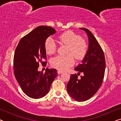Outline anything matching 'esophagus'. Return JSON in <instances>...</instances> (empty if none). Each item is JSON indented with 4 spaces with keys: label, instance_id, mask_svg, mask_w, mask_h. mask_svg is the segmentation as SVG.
<instances>
[{
    "label": "esophagus",
    "instance_id": "esophagus-1",
    "mask_svg": "<svg viewBox=\"0 0 121 121\" xmlns=\"http://www.w3.org/2000/svg\"><path fill=\"white\" fill-rule=\"evenodd\" d=\"M57 73H58V74H60L63 73V72H62V71H61V70H58L57 71Z\"/></svg>",
    "mask_w": 121,
    "mask_h": 121
}]
</instances>
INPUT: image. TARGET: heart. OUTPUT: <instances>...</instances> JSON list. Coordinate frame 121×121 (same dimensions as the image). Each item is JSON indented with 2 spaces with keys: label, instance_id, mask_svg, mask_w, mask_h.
<instances>
[{
  "label": "heart",
  "instance_id": "1",
  "mask_svg": "<svg viewBox=\"0 0 121 121\" xmlns=\"http://www.w3.org/2000/svg\"><path fill=\"white\" fill-rule=\"evenodd\" d=\"M59 43L68 45L65 56H57L51 60L52 67L60 70H65L72 66L75 62L74 56L77 60H82L87 51V44L85 39L72 31H65L58 37ZM44 49L49 55L53 54L56 51V44L52 38L48 37L44 42Z\"/></svg>",
  "mask_w": 121,
  "mask_h": 121
}]
</instances>
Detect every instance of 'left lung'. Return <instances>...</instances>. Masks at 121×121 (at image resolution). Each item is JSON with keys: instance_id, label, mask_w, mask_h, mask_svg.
Masks as SVG:
<instances>
[{"instance_id": "1", "label": "left lung", "mask_w": 121, "mask_h": 121, "mask_svg": "<svg viewBox=\"0 0 121 121\" xmlns=\"http://www.w3.org/2000/svg\"><path fill=\"white\" fill-rule=\"evenodd\" d=\"M80 29L86 33L89 46L82 64L74 70L82 72L83 75L79 79L76 74H72L67 87L69 95L75 100L82 102L93 96L100 87L105 74L106 62L103 51L92 33L85 28Z\"/></svg>"}]
</instances>
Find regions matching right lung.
<instances>
[{"label": "right lung", "instance_id": "right-lung-1", "mask_svg": "<svg viewBox=\"0 0 121 121\" xmlns=\"http://www.w3.org/2000/svg\"><path fill=\"white\" fill-rule=\"evenodd\" d=\"M56 31L49 26H40L22 38L17 44L14 57V75L26 95L39 99L47 95L51 84L57 76L55 69L39 72V62L46 59L44 42Z\"/></svg>", "mask_w": 121, "mask_h": 121}]
</instances>
